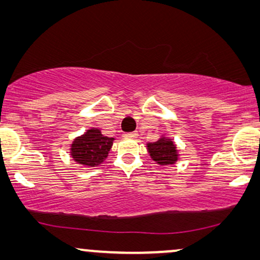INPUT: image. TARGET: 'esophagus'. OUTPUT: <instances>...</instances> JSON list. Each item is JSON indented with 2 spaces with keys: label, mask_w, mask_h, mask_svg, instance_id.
I'll return each instance as SVG.
<instances>
[{
  "label": "esophagus",
  "mask_w": 260,
  "mask_h": 260,
  "mask_svg": "<svg viewBox=\"0 0 260 260\" xmlns=\"http://www.w3.org/2000/svg\"><path fill=\"white\" fill-rule=\"evenodd\" d=\"M137 136H138L137 131H134V133H126V134H124V137H126V138H136Z\"/></svg>",
  "instance_id": "esophagus-1"
}]
</instances>
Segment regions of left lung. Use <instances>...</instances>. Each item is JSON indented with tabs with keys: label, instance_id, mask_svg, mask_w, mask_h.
<instances>
[{
	"label": "left lung",
	"instance_id": "8db88e82",
	"mask_svg": "<svg viewBox=\"0 0 260 260\" xmlns=\"http://www.w3.org/2000/svg\"><path fill=\"white\" fill-rule=\"evenodd\" d=\"M151 159L159 166H172L179 161L180 154L174 140L167 135H161L157 141L147 143Z\"/></svg>",
	"mask_w": 260,
	"mask_h": 260
}]
</instances>
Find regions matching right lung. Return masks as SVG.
<instances>
[{"label":"right lung","instance_id":"obj_1","mask_svg":"<svg viewBox=\"0 0 260 260\" xmlns=\"http://www.w3.org/2000/svg\"><path fill=\"white\" fill-rule=\"evenodd\" d=\"M113 141L115 138L103 135L98 127H91L72 141L70 156L74 162L85 168L98 167L108 158Z\"/></svg>","mask_w":260,"mask_h":260}]
</instances>
